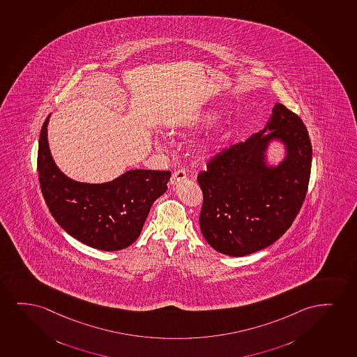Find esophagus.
I'll list each match as a JSON object with an SVG mask.
<instances>
[{
	"label": "esophagus",
	"instance_id": "34e87169",
	"mask_svg": "<svg viewBox=\"0 0 357 357\" xmlns=\"http://www.w3.org/2000/svg\"><path fill=\"white\" fill-rule=\"evenodd\" d=\"M186 178V172L184 168H178L176 171L173 172V174L171 176V184L172 185H176L178 181H184Z\"/></svg>",
	"mask_w": 357,
	"mask_h": 357
}]
</instances>
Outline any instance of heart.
Segmentation results:
<instances>
[{
  "instance_id": "1",
  "label": "heart",
  "mask_w": 357,
  "mask_h": 357,
  "mask_svg": "<svg viewBox=\"0 0 357 357\" xmlns=\"http://www.w3.org/2000/svg\"><path fill=\"white\" fill-rule=\"evenodd\" d=\"M215 120H217V114L215 112H206V114L199 117V125H211Z\"/></svg>"
}]
</instances>
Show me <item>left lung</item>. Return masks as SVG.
Segmentation results:
<instances>
[{"mask_svg":"<svg viewBox=\"0 0 357 357\" xmlns=\"http://www.w3.org/2000/svg\"><path fill=\"white\" fill-rule=\"evenodd\" d=\"M273 139L283 140L288 156L270 169L264 165V153ZM311 158L304 122L278 102L264 130L222 149L197 174L204 194L199 227L206 241L231 257L250 255L278 241L305 199Z\"/></svg>","mask_w":357,"mask_h":357,"instance_id":"obj_1","label":"left lung"}]
</instances>
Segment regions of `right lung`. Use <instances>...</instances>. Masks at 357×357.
Listing matches in <instances>:
<instances>
[{"label": "right lung", "mask_w": 357, "mask_h": 357, "mask_svg": "<svg viewBox=\"0 0 357 357\" xmlns=\"http://www.w3.org/2000/svg\"><path fill=\"white\" fill-rule=\"evenodd\" d=\"M48 119L38 140V172L52 215L84 245L102 250L127 248L139 237L155 199L167 190L171 172L133 169L104 184L73 181L52 158L47 142Z\"/></svg>", "instance_id": "add662e5"}]
</instances>
